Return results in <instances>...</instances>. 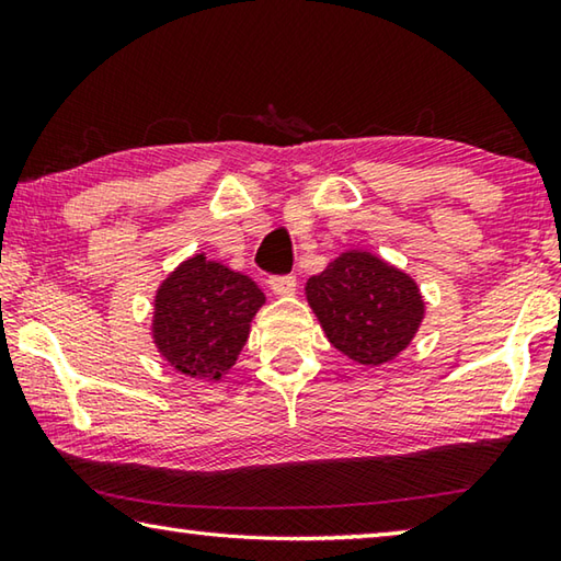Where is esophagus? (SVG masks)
Listing matches in <instances>:
<instances>
[{
	"mask_svg": "<svg viewBox=\"0 0 561 561\" xmlns=\"http://www.w3.org/2000/svg\"><path fill=\"white\" fill-rule=\"evenodd\" d=\"M270 289L279 294V297H289V294L297 291V277H291V274H287V277H272Z\"/></svg>",
	"mask_w": 561,
	"mask_h": 561,
	"instance_id": "34e87169",
	"label": "esophagus"
}]
</instances>
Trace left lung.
<instances>
[{
  "mask_svg": "<svg viewBox=\"0 0 561 561\" xmlns=\"http://www.w3.org/2000/svg\"><path fill=\"white\" fill-rule=\"evenodd\" d=\"M329 344L358 366L391 364L425 319L417 282L378 254L348 247L304 284Z\"/></svg>",
  "mask_w": 561,
  "mask_h": 561,
  "instance_id": "obj_1",
  "label": "left lung"
}]
</instances>
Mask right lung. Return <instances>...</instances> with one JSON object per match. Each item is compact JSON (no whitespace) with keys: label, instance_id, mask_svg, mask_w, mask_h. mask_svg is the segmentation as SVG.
<instances>
[{"label":"right lung","instance_id":"right-lung-1","mask_svg":"<svg viewBox=\"0 0 561 561\" xmlns=\"http://www.w3.org/2000/svg\"><path fill=\"white\" fill-rule=\"evenodd\" d=\"M264 304L252 277L197 252L158 284L150 339L178 374L217 383L232 371Z\"/></svg>","mask_w":561,"mask_h":561}]
</instances>
